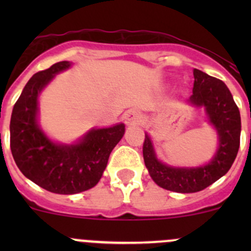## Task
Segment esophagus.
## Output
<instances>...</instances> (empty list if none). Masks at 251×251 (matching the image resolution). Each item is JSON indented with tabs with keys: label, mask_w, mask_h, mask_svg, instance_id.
<instances>
[{
	"label": "esophagus",
	"mask_w": 251,
	"mask_h": 251,
	"mask_svg": "<svg viewBox=\"0 0 251 251\" xmlns=\"http://www.w3.org/2000/svg\"><path fill=\"white\" fill-rule=\"evenodd\" d=\"M125 123L127 125H138L142 123V115L140 111L132 109L126 111L125 114Z\"/></svg>",
	"instance_id": "1"
}]
</instances>
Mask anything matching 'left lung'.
Segmentation results:
<instances>
[{"mask_svg": "<svg viewBox=\"0 0 251 251\" xmlns=\"http://www.w3.org/2000/svg\"><path fill=\"white\" fill-rule=\"evenodd\" d=\"M193 75V95L188 103L204 107L210 125L217 132L219 146L211 160L197 168L166 165L156 156L148 133L143 143L144 164L153 181L161 188L177 193H196L221 178L231 169L239 149L240 114L228 87L201 70L194 69Z\"/></svg>", "mask_w": 251, "mask_h": 251, "instance_id": "1", "label": "left lung"}]
</instances>
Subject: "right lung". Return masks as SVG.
<instances>
[{
  "label": "right lung",
  "instance_id": "add662e5",
  "mask_svg": "<svg viewBox=\"0 0 251 251\" xmlns=\"http://www.w3.org/2000/svg\"><path fill=\"white\" fill-rule=\"evenodd\" d=\"M72 63L59 62L36 73L25 85L11 118V151L25 177L48 192L75 194L92 188L102 177L114 147L125 133V125L92 128L76 143L52 141L39 124L41 91Z\"/></svg>",
  "mask_w": 251,
  "mask_h": 251
}]
</instances>
